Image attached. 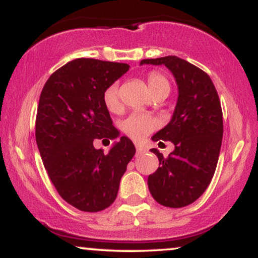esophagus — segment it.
Returning <instances> with one entry per match:
<instances>
[{
  "label": "esophagus",
  "mask_w": 258,
  "mask_h": 258,
  "mask_svg": "<svg viewBox=\"0 0 258 258\" xmlns=\"http://www.w3.org/2000/svg\"><path fill=\"white\" fill-rule=\"evenodd\" d=\"M136 149H137V153L138 154H142V153H146V148L143 146H139V144H136Z\"/></svg>",
  "instance_id": "obj_1"
}]
</instances>
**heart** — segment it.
<instances>
[{"mask_svg":"<svg viewBox=\"0 0 258 258\" xmlns=\"http://www.w3.org/2000/svg\"><path fill=\"white\" fill-rule=\"evenodd\" d=\"M148 85L149 90L153 91L159 87H170L168 81L162 75L158 73H152L148 78ZM103 100L106 108L110 111H117L120 109V97H119V86L112 84L106 87L103 93ZM159 126L158 120L154 119L150 115L144 112L135 111L130 114L125 120L121 122V128L123 133L135 141H142L154 131Z\"/></svg>","mask_w":258,"mask_h":258,"instance_id":"heart-1","label":"heart"}]
</instances>
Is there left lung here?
<instances>
[{
    "instance_id": "obj_1",
    "label": "left lung",
    "mask_w": 258,
    "mask_h": 258,
    "mask_svg": "<svg viewBox=\"0 0 258 258\" xmlns=\"http://www.w3.org/2000/svg\"><path fill=\"white\" fill-rule=\"evenodd\" d=\"M165 65L176 80L178 98L170 122L152 139L170 141L174 150L148 177L150 194L160 205L178 209L199 199L214 177L223 137V117L217 91L210 76L176 55L143 59L141 65Z\"/></svg>"
}]
</instances>
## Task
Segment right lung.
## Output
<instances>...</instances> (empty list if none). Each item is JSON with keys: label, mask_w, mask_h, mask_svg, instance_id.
<instances>
[{"label": "right lung", "mask_w": 258, "mask_h": 258, "mask_svg": "<svg viewBox=\"0 0 258 258\" xmlns=\"http://www.w3.org/2000/svg\"><path fill=\"white\" fill-rule=\"evenodd\" d=\"M128 69L123 63L74 59L53 73L41 92L38 152L59 195L81 211L98 212L114 203L135 156V144L126 136L108 153L93 146L96 138L120 137L103 93Z\"/></svg>", "instance_id": "right-lung-1"}]
</instances>
